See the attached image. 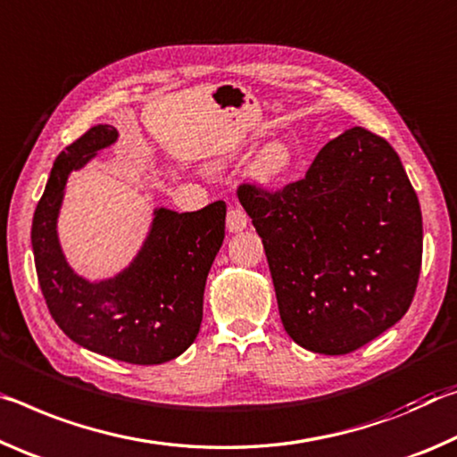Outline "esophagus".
<instances>
[{"mask_svg": "<svg viewBox=\"0 0 457 457\" xmlns=\"http://www.w3.org/2000/svg\"><path fill=\"white\" fill-rule=\"evenodd\" d=\"M246 222H249V219H246L245 211H241V208H230L227 214L228 233H241L243 228H246Z\"/></svg>", "mask_w": 457, "mask_h": 457, "instance_id": "1", "label": "esophagus"}]
</instances>
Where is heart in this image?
<instances>
[{"label": "heart", "mask_w": 457, "mask_h": 457, "mask_svg": "<svg viewBox=\"0 0 457 457\" xmlns=\"http://www.w3.org/2000/svg\"><path fill=\"white\" fill-rule=\"evenodd\" d=\"M294 147L287 141H271L263 149H259L251 163V174L259 184L275 186L289 174L294 168Z\"/></svg>", "instance_id": "heart-1"}]
</instances>
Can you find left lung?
Masks as SVG:
<instances>
[{
  "label": "left lung",
  "mask_w": 457,
  "mask_h": 457,
  "mask_svg": "<svg viewBox=\"0 0 457 457\" xmlns=\"http://www.w3.org/2000/svg\"><path fill=\"white\" fill-rule=\"evenodd\" d=\"M263 238L279 316L299 346L348 354L405 316L423 253L417 194L388 141L353 127L305 178L237 190Z\"/></svg>",
  "instance_id": "obj_1"
}]
</instances>
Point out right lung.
Here are the masks:
<instances>
[{
    "instance_id": "add662e5",
    "label": "right lung",
    "mask_w": 457,
    "mask_h": 457,
    "mask_svg": "<svg viewBox=\"0 0 457 457\" xmlns=\"http://www.w3.org/2000/svg\"><path fill=\"white\" fill-rule=\"evenodd\" d=\"M117 141V129L95 125L52 166L32 220L36 273L50 316L79 346L129 364H162L196 340L204 286L224 241L227 204L196 212L155 208L144 246L115 278L87 281L60 249L56 220L66 179L96 152Z\"/></svg>"
}]
</instances>
